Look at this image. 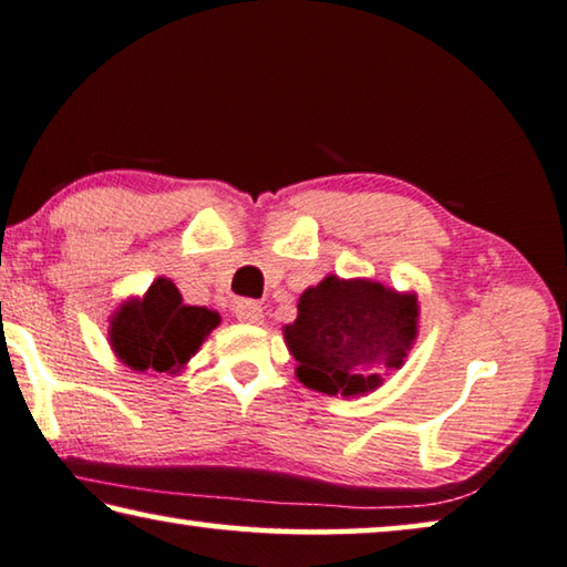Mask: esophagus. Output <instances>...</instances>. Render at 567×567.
I'll return each instance as SVG.
<instances>
[{
	"label": "esophagus",
	"instance_id": "obj_1",
	"mask_svg": "<svg viewBox=\"0 0 567 567\" xmlns=\"http://www.w3.org/2000/svg\"><path fill=\"white\" fill-rule=\"evenodd\" d=\"M235 316L241 322H251V326H257V322H262L265 310H262V305L255 300H239L235 305Z\"/></svg>",
	"mask_w": 567,
	"mask_h": 567
}]
</instances>
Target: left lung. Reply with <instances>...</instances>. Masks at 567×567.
<instances>
[{"label":"left lung","mask_w":567,"mask_h":567,"mask_svg":"<svg viewBox=\"0 0 567 567\" xmlns=\"http://www.w3.org/2000/svg\"><path fill=\"white\" fill-rule=\"evenodd\" d=\"M416 318L413 295L330 275L302 292L285 340L308 389L358 396L379 389L385 371L401 368L416 338Z\"/></svg>","instance_id":"obj_1"}]
</instances>
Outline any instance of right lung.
Masks as SVG:
<instances>
[{"label": "right lung", "instance_id": "add662e5", "mask_svg": "<svg viewBox=\"0 0 567 567\" xmlns=\"http://www.w3.org/2000/svg\"><path fill=\"white\" fill-rule=\"evenodd\" d=\"M217 326V312L184 305L176 285L158 277L146 298L118 310L111 326V343L115 355L133 371L151 368L158 373H176Z\"/></svg>", "mask_w": 567, "mask_h": 567}]
</instances>
